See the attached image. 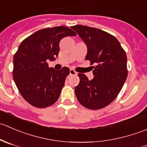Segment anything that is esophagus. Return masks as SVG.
<instances>
[{
  "label": "esophagus",
  "instance_id": "1",
  "mask_svg": "<svg viewBox=\"0 0 147 147\" xmlns=\"http://www.w3.org/2000/svg\"><path fill=\"white\" fill-rule=\"evenodd\" d=\"M69 75H77V72L74 69H71L69 70Z\"/></svg>",
  "mask_w": 147,
  "mask_h": 147
}]
</instances>
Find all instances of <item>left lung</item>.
I'll return each instance as SVG.
<instances>
[{
  "instance_id": "obj_1",
  "label": "left lung",
  "mask_w": 147,
  "mask_h": 147,
  "mask_svg": "<svg viewBox=\"0 0 147 147\" xmlns=\"http://www.w3.org/2000/svg\"><path fill=\"white\" fill-rule=\"evenodd\" d=\"M72 28L87 45L85 60L97 65L93 67L92 80L84 74H78L80 83L75 88V94L84 107L102 109L116 98L126 81L127 55L118 40L105 31L81 25Z\"/></svg>"
}]
</instances>
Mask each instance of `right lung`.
Segmentation results:
<instances>
[{
  "mask_svg": "<svg viewBox=\"0 0 147 147\" xmlns=\"http://www.w3.org/2000/svg\"><path fill=\"white\" fill-rule=\"evenodd\" d=\"M70 28L58 26L34 32L19 45L13 57V77L23 98L32 106L45 108L57 102L69 74V68L60 70L49 67L60 51V41L75 36Z\"/></svg>",
  "mask_w": 147,
  "mask_h": 147,
  "instance_id": "add662e5",
  "label": "right lung"
}]
</instances>
